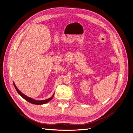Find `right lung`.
Listing matches in <instances>:
<instances>
[{"mask_svg": "<svg viewBox=\"0 0 133 133\" xmlns=\"http://www.w3.org/2000/svg\"><path fill=\"white\" fill-rule=\"evenodd\" d=\"M14 87H15V89H16L17 92L18 93V94H19V95H20L23 99H24L26 101H28L29 102H30V103H32V104H37V105H41V104H45V103H48V102H49L50 101H51V100L53 99V97H54V94H53V96H52L51 98H49V99H48L44 100H34V99H32V98H30V97H27L26 96H25V95H24V94H23L18 89L17 87H16V85H15V84L14 82Z\"/></svg>", "mask_w": 133, "mask_h": 133, "instance_id": "right-lung-1", "label": "right lung"}]
</instances>
